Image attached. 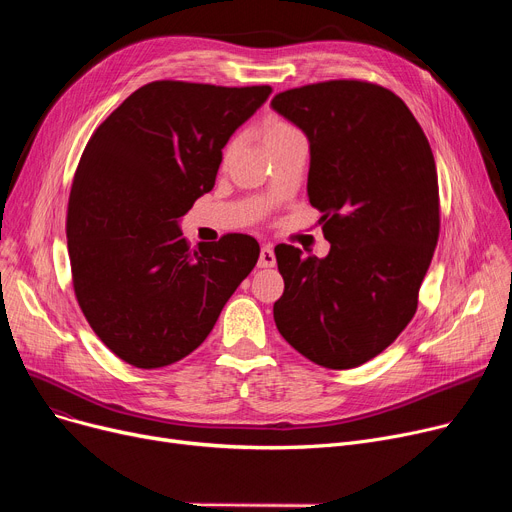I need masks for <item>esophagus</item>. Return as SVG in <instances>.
Returning <instances> with one entry per match:
<instances>
[{
  "mask_svg": "<svg viewBox=\"0 0 512 512\" xmlns=\"http://www.w3.org/2000/svg\"><path fill=\"white\" fill-rule=\"evenodd\" d=\"M276 265V253L270 245H263L259 253V267H274Z\"/></svg>",
  "mask_w": 512,
  "mask_h": 512,
  "instance_id": "esophagus-1",
  "label": "esophagus"
}]
</instances>
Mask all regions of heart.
<instances>
[{
    "mask_svg": "<svg viewBox=\"0 0 512 512\" xmlns=\"http://www.w3.org/2000/svg\"><path fill=\"white\" fill-rule=\"evenodd\" d=\"M263 137H265V145L267 147H278L286 141H292V139H299L303 137V132L299 130V126H294L292 122H288L286 118H280V116H270L265 122H263ZM232 151V145L226 147V157L230 155Z\"/></svg>",
    "mask_w": 512,
    "mask_h": 512,
    "instance_id": "obj_1",
    "label": "heart"
}]
</instances>
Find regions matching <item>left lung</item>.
I'll return each instance as SVG.
<instances>
[{"label":"left lung","instance_id":"8db88e82","mask_svg":"<svg viewBox=\"0 0 512 512\" xmlns=\"http://www.w3.org/2000/svg\"><path fill=\"white\" fill-rule=\"evenodd\" d=\"M272 107L311 147L309 201L330 242L326 259L276 247L284 340L328 369H353L409 326L440 236L432 147L407 103L359 78L278 93Z\"/></svg>","mask_w":512,"mask_h":512}]
</instances>
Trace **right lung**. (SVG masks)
Segmentation results:
<instances>
[{"instance_id": "obj_1", "label": "right lung", "mask_w": 512, "mask_h": 512, "mask_svg": "<svg viewBox=\"0 0 512 512\" xmlns=\"http://www.w3.org/2000/svg\"><path fill=\"white\" fill-rule=\"evenodd\" d=\"M270 93L153 80L91 134L68 197L72 286L124 363L157 369L191 355L253 272V236L230 232L191 249L178 220L211 191L224 145Z\"/></svg>"}]
</instances>
